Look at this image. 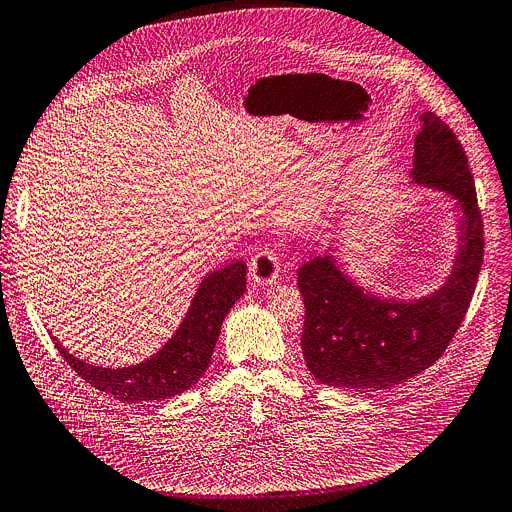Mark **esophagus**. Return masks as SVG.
<instances>
[{"mask_svg": "<svg viewBox=\"0 0 512 512\" xmlns=\"http://www.w3.org/2000/svg\"><path fill=\"white\" fill-rule=\"evenodd\" d=\"M251 277L255 284H273L280 277V257L273 251H257L251 257Z\"/></svg>", "mask_w": 512, "mask_h": 512, "instance_id": "obj_1", "label": "esophagus"}]
</instances>
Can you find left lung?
<instances>
[{
	"label": "left lung",
	"instance_id": "obj_1",
	"mask_svg": "<svg viewBox=\"0 0 512 512\" xmlns=\"http://www.w3.org/2000/svg\"><path fill=\"white\" fill-rule=\"evenodd\" d=\"M414 141V181L435 185L463 208L461 247L449 282L416 302L365 296L331 255L298 271L304 298L302 353L310 374L327 386L382 390L431 367L468 314L484 259V224L468 155L433 112L421 116Z\"/></svg>",
	"mask_w": 512,
	"mask_h": 512
}]
</instances>
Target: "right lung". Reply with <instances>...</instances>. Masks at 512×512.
<instances>
[{"label":"right lung","instance_id":"add662e5","mask_svg":"<svg viewBox=\"0 0 512 512\" xmlns=\"http://www.w3.org/2000/svg\"><path fill=\"white\" fill-rule=\"evenodd\" d=\"M245 275L247 265L243 261L210 273L200 284L192 308L177 333L145 363L106 369L75 359L53 337L55 347L81 380L122 402H149L177 396L192 388L206 371L224 316L247 290Z\"/></svg>","mask_w":512,"mask_h":512}]
</instances>
